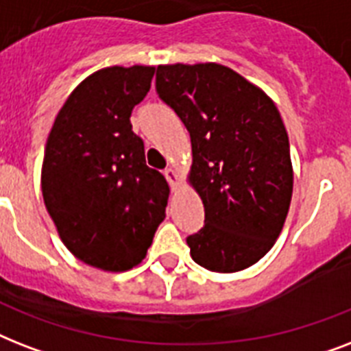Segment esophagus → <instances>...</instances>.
<instances>
[{"label": "esophagus", "mask_w": 351, "mask_h": 351, "mask_svg": "<svg viewBox=\"0 0 351 351\" xmlns=\"http://www.w3.org/2000/svg\"><path fill=\"white\" fill-rule=\"evenodd\" d=\"M165 178H167V182H169L171 189L175 191L176 187H178V184H180V178H178V175H176V171L173 169V167H167V169L164 171Z\"/></svg>", "instance_id": "34e87169"}]
</instances>
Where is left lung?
<instances>
[{
	"mask_svg": "<svg viewBox=\"0 0 351 351\" xmlns=\"http://www.w3.org/2000/svg\"><path fill=\"white\" fill-rule=\"evenodd\" d=\"M156 93L189 131V184L206 224L187 237L193 261L234 273L258 262L282 231L293 193L289 140L273 100L219 63L158 65Z\"/></svg>",
	"mask_w": 351,
	"mask_h": 351,
	"instance_id": "left-lung-1",
	"label": "left lung"
}]
</instances>
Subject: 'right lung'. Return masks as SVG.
I'll list each match as a JSON object with an SVG mask.
<instances>
[{"instance_id":"1","label":"right lung","mask_w":351,"mask_h":351,"mask_svg":"<svg viewBox=\"0 0 351 351\" xmlns=\"http://www.w3.org/2000/svg\"><path fill=\"white\" fill-rule=\"evenodd\" d=\"M154 67H107L71 93L47 138L41 193L60 239L104 271L138 266L165 219L169 186L145 165L131 112Z\"/></svg>"}]
</instances>
